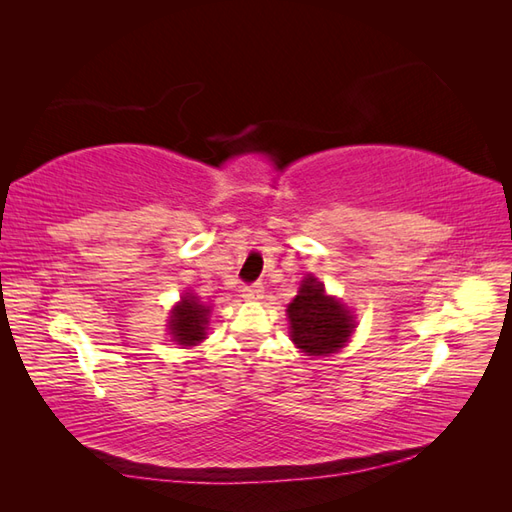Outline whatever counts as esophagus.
<instances>
[{"mask_svg": "<svg viewBox=\"0 0 512 512\" xmlns=\"http://www.w3.org/2000/svg\"><path fill=\"white\" fill-rule=\"evenodd\" d=\"M244 299L246 301H259V299H264V284L262 281H255V284H246L244 286Z\"/></svg>", "mask_w": 512, "mask_h": 512, "instance_id": "1", "label": "esophagus"}]
</instances>
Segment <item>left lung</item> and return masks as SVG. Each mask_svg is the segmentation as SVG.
Here are the masks:
<instances>
[{
    "instance_id": "1",
    "label": "left lung",
    "mask_w": 512,
    "mask_h": 512,
    "mask_svg": "<svg viewBox=\"0 0 512 512\" xmlns=\"http://www.w3.org/2000/svg\"><path fill=\"white\" fill-rule=\"evenodd\" d=\"M292 341L310 356L334 354L352 334V314L325 295L314 277L303 279L299 295L288 306Z\"/></svg>"
}]
</instances>
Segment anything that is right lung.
Instances as JSON below:
<instances>
[{
  "label": "right lung",
  "mask_w": 512,
  "mask_h": 512,
  "mask_svg": "<svg viewBox=\"0 0 512 512\" xmlns=\"http://www.w3.org/2000/svg\"><path fill=\"white\" fill-rule=\"evenodd\" d=\"M169 330L180 345H195L204 339V325L209 323V308H204L198 297L187 295L173 308Z\"/></svg>",
  "instance_id": "add662e5"
}]
</instances>
